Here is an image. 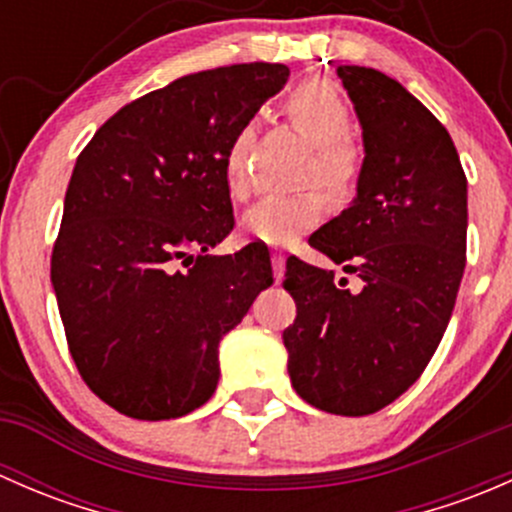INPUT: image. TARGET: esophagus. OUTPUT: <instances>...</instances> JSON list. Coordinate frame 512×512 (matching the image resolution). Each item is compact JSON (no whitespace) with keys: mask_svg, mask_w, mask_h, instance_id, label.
<instances>
[{"mask_svg":"<svg viewBox=\"0 0 512 512\" xmlns=\"http://www.w3.org/2000/svg\"><path fill=\"white\" fill-rule=\"evenodd\" d=\"M272 270H275L277 282L285 277V255H282V252H272Z\"/></svg>","mask_w":512,"mask_h":512,"instance_id":"obj_1","label":"esophagus"}]
</instances>
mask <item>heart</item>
I'll use <instances>...</instances> for the list:
<instances>
[{
  "instance_id": "1",
  "label": "heart",
  "mask_w": 512,
  "mask_h": 512,
  "mask_svg": "<svg viewBox=\"0 0 512 512\" xmlns=\"http://www.w3.org/2000/svg\"><path fill=\"white\" fill-rule=\"evenodd\" d=\"M289 126L312 146L304 183H319L334 198H349L359 180V156L352 146V111L329 81H304L285 98ZM250 138V126L237 128L225 153V178L232 195L245 193L242 151ZM329 210L322 190H304L289 198H270L242 215V235L265 245H289L317 227Z\"/></svg>"
}]
</instances>
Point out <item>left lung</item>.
Wrapping results in <instances>:
<instances>
[{"label": "left lung", "instance_id": "obj_1", "mask_svg": "<svg viewBox=\"0 0 512 512\" xmlns=\"http://www.w3.org/2000/svg\"><path fill=\"white\" fill-rule=\"evenodd\" d=\"M364 128L356 200L309 245L361 280L289 257L297 304L282 332L294 391L314 409L369 416L399 399L431 361L466 270L468 180L443 123L399 81L339 66Z\"/></svg>", "mask_w": 512, "mask_h": 512}]
</instances>
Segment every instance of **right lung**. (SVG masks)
Here are the masks:
<instances>
[{
  "label": "right lung",
  "instance_id": "obj_1",
  "mask_svg": "<svg viewBox=\"0 0 512 512\" xmlns=\"http://www.w3.org/2000/svg\"><path fill=\"white\" fill-rule=\"evenodd\" d=\"M287 79L265 61L183 76L126 103L76 158L51 282L81 379L118 414L203 406L220 339L272 285L265 245L208 250L235 225L227 146Z\"/></svg>",
  "mask_w": 512,
  "mask_h": 512
}]
</instances>
